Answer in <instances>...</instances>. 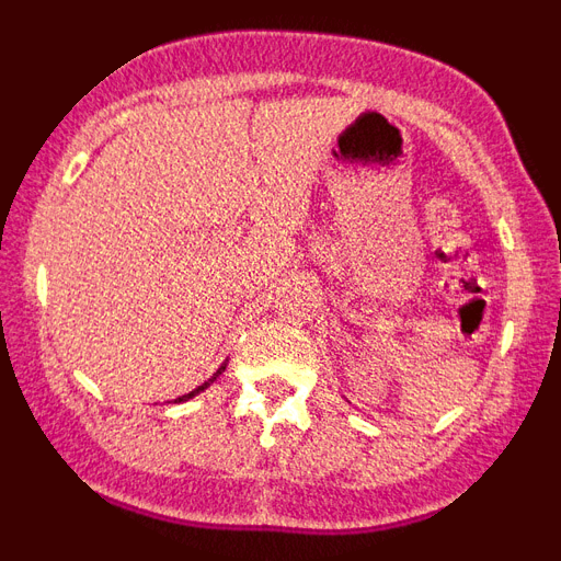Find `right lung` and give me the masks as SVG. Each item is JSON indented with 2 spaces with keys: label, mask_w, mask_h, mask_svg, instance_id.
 Here are the masks:
<instances>
[{
  "label": "right lung",
  "mask_w": 561,
  "mask_h": 561,
  "mask_svg": "<svg viewBox=\"0 0 561 561\" xmlns=\"http://www.w3.org/2000/svg\"><path fill=\"white\" fill-rule=\"evenodd\" d=\"M225 368H227V365H221V368H219V370H216V374H213V376H210V379H207V381H205V385H199V388H196V390H191V393L180 396V399H173V401H187V399H193V396H199V393H202V390H205V388H210L213 381H216V376H219V374H225Z\"/></svg>",
  "instance_id": "1"
}]
</instances>
